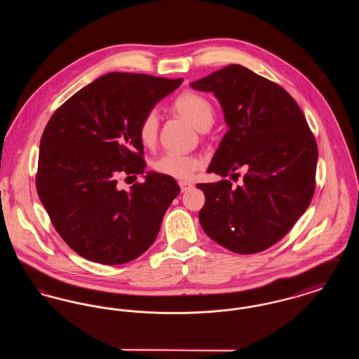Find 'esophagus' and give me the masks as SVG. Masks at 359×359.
<instances>
[{
	"label": "esophagus",
	"instance_id": "34e87169",
	"mask_svg": "<svg viewBox=\"0 0 359 359\" xmlns=\"http://www.w3.org/2000/svg\"><path fill=\"white\" fill-rule=\"evenodd\" d=\"M179 186H180L182 192H187L188 189H191V188H192V184H191V183H188V182H179Z\"/></svg>",
	"mask_w": 359,
	"mask_h": 359
}]
</instances>
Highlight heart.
Segmentation results:
<instances>
[{
	"label": "heart",
	"mask_w": 359,
	"mask_h": 359,
	"mask_svg": "<svg viewBox=\"0 0 359 359\" xmlns=\"http://www.w3.org/2000/svg\"><path fill=\"white\" fill-rule=\"evenodd\" d=\"M173 109L182 117L189 121L196 129H208L215 117V111L211 102L198 93L187 91L180 94L173 101ZM158 133V114L156 110H149L138 123V138L140 141L151 147L156 142ZM202 160L191 154H163L154 163V171L170 176L179 180H188L194 173L202 167Z\"/></svg>",
	"instance_id": "b5f03b06"
}]
</instances>
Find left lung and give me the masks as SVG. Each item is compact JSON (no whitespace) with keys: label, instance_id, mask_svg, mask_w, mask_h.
I'll use <instances>...</instances> for the list:
<instances>
[{"label":"left lung","instance_id":"8db88e82","mask_svg":"<svg viewBox=\"0 0 359 359\" xmlns=\"http://www.w3.org/2000/svg\"><path fill=\"white\" fill-rule=\"evenodd\" d=\"M192 88L219 100L229 130L208 172L222 179L196 187L205 192L199 222L205 234L238 255H255L278 242L306 212L316 186L318 145L290 94L239 65L212 72Z\"/></svg>","mask_w":359,"mask_h":359}]
</instances>
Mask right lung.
<instances>
[{"label": "right lung", "mask_w": 359, "mask_h": 359, "mask_svg": "<svg viewBox=\"0 0 359 359\" xmlns=\"http://www.w3.org/2000/svg\"><path fill=\"white\" fill-rule=\"evenodd\" d=\"M182 82L110 72L52 114L40 140L36 189L55 230L79 256L120 265L154 243L180 187L154 172L130 191L117 183L120 175L145 172L138 123Z\"/></svg>", "instance_id": "obj_1"}]
</instances>
